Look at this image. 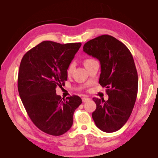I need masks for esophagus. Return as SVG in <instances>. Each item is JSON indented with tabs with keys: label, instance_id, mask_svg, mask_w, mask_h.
Returning a JSON list of instances; mask_svg holds the SVG:
<instances>
[{
	"label": "esophagus",
	"instance_id": "esophagus-1",
	"mask_svg": "<svg viewBox=\"0 0 158 158\" xmlns=\"http://www.w3.org/2000/svg\"><path fill=\"white\" fill-rule=\"evenodd\" d=\"M89 99H89V98H88V97H83V98H82V100L83 102H86L89 101Z\"/></svg>",
	"mask_w": 158,
	"mask_h": 158
}]
</instances>
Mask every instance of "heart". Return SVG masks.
Here are the masks:
<instances>
[{
	"label": "heart",
	"instance_id": "obj_1",
	"mask_svg": "<svg viewBox=\"0 0 158 158\" xmlns=\"http://www.w3.org/2000/svg\"><path fill=\"white\" fill-rule=\"evenodd\" d=\"M94 60H94L92 59H85L84 61V66H88L90 63H92V62H94ZM74 67H75V64H74V63H73V62H72V63H70L69 64L67 69H66V74H67L68 75H70V74H71L72 73H73V70L74 69Z\"/></svg>",
	"mask_w": 158,
	"mask_h": 158
}]
</instances>
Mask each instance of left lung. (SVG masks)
<instances>
[{"label":"left lung","mask_w":158,"mask_h":158,"mask_svg":"<svg viewBox=\"0 0 158 158\" xmlns=\"http://www.w3.org/2000/svg\"><path fill=\"white\" fill-rule=\"evenodd\" d=\"M83 51L101 64L99 83L107 88V101L94 98L95 125L106 132L121 128L130 117L138 93V74L131 51L113 36L103 35L85 43Z\"/></svg>","instance_id":"obj_1"}]
</instances>
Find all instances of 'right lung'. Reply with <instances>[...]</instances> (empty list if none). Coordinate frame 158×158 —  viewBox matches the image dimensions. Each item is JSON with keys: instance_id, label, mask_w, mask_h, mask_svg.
I'll use <instances>...</instances> for the list:
<instances>
[{"instance_id": "add662e5", "label": "right lung", "mask_w": 158, "mask_h": 158, "mask_svg": "<svg viewBox=\"0 0 158 158\" xmlns=\"http://www.w3.org/2000/svg\"><path fill=\"white\" fill-rule=\"evenodd\" d=\"M81 45L44 41L28 51L21 60L19 95L33 124L50 135L67 132L73 125L76 109L82 103L78 95L61 98L55 89L64 85L66 69Z\"/></svg>"}]
</instances>
